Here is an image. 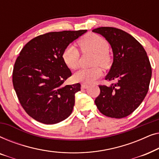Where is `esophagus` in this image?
I'll return each mask as SVG.
<instances>
[{"label":"esophagus","mask_w":159,"mask_h":159,"mask_svg":"<svg viewBox=\"0 0 159 159\" xmlns=\"http://www.w3.org/2000/svg\"><path fill=\"white\" fill-rule=\"evenodd\" d=\"M88 88V85L87 84H81V88L82 89H86V88Z\"/></svg>","instance_id":"obj_1"}]
</instances>
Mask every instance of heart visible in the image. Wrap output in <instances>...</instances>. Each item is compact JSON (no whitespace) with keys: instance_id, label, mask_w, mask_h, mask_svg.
<instances>
[{"instance_id":"b5f03b06","label":"heart","mask_w":159,"mask_h":159,"mask_svg":"<svg viewBox=\"0 0 159 159\" xmlns=\"http://www.w3.org/2000/svg\"><path fill=\"white\" fill-rule=\"evenodd\" d=\"M79 45L82 52H90L95 54L93 64H100L107 66L111 58L108 54L109 46L105 39L95 34H89L79 41ZM80 53L73 45L65 48L62 53V59L68 68L75 69L79 64ZM102 75V71L99 66L90 69H80L73 76L76 82L84 83H92Z\"/></svg>"}]
</instances>
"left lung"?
<instances>
[{
    "mask_svg": "<svg viewBox=\"0 0 159 159\" xmlns=\"http://www.w3.org/2000/svg\"><path fill=\"white\" fill-rule=\"evenodd\" d=\"M93 32L101 34L111 45L114 61L105 80L115 82L110 86L99 85L101 93L95 103L105 116L124 118L146 96L152 75L151 63L144 48L127 32L109 27Z\"/></svg>",
    "mask_w": 159,
    "mask_h": 159,
    "instance_id": "1",
    "label": "left lung"
}]
</instances>
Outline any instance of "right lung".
Returning <instances> with one entry per match:
<instances>
[{
  "instance_id": "add662e5",
  "label": "right lung",
  "mask_w": 159,
  "mask_h": 159,
  "mask_svg": "<svg viewBox=\"0 0 159 159\" xmlns=\"http://www.w3.org/2000/svg\"><path fill=\"white\" fill-rule=\"evenodd\" d=\"M86 30L51 32L32 39L15 61L13 85L27 114L39 122L53 125L70 116L80 83L64 85L71 72L62 53Z\"/></svg>"
}]
</instances>
